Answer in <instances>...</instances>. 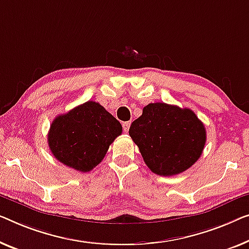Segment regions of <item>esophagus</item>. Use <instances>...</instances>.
Wrapping results in <instances>:
<instances>
[{"label": "esophagus", "instance_id": "esophagus-1", "mask_svg": "<svg viewBox=\"0 0 249 249\" xmlns=\"http://www.w3.org/2000/svg\"><path fill=\"white\" fill-rule=\"evenodd\" d=\"M122 126H123L124 132L127 133L128 129H129V126H131V122H124V123L122 124Z\"/></svg>", "mask_w": 249, "mask_h": 249}]
</instances>
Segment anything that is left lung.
Returning a JSON list of instances; mask_svg holds the SVG:
<instances>
[{
    "mask_svg": "<svg viewBox=\"0 0 249 249\" xmlns=\"http://www.w3.org/2000/svg\"><path fill=\"white\" fill-rule=\"evenodd\" d=\"M148 169L158 176L182 173L196 162L206 144V128L189 108L151 103L129 127Z\"/></svg>",
    "mask_w": 249,
    "mask_h": 249,
    "instance_id": "8db88e82",
    "label": "left lung"
}]
</instances>
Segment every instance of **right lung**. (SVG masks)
I'll return each mask as SVG.
<instances>
[{
    "instance_id": "obj_1",
    "label": "right lung",
    "mask_w": 249,
    "mask_h": 249,
    "mask_svg": "<svg viewBox=\"0 0 249 249\" xmlns=\"http://www.w3.org/2000/svg\"><path fill=\"white\" fill-rule=\"evenodd\" d=\"M122 131L112 114L89 101L54 118L48 144L58 161L77 171L89 172L102 162Z\"/></svg>"
}]
</instances>
